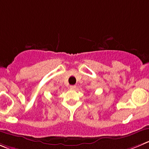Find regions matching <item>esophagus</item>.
I'll list each match as a JSON object with an SVG mask.
<instances>
[{"mask_svg": "<svg viewBox=\"0 0 149 149\" xmlns=\"http://www.w3.org/2000/svg\"><path fill=\"white\" fill-rule=\"evenodd\" d=\"M76 88V86H70L71 90H74Z\"/></svg>", "mask_w": 149, "mask_h": 149, "instance_id": "1", "label": "esophagus"}]
</instances>
